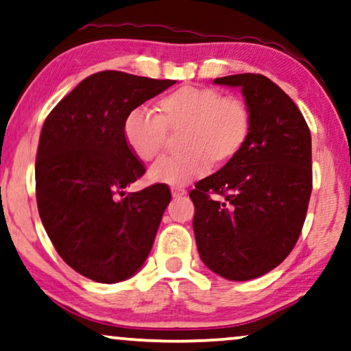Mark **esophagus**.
I'll return each instance as SVG.
<instances>
[{
	"label": "esophagus",
	"mask_w": 351,
	"mask_h": 351,
	"mask_svg": "<svg viewBox=\"0 0 351 351\" xmlns=\"http://www.w3.org/2000/svg\"><path fill=\"white\" fill-rule=\"evenodd\" d=\"M188 191L184 188H180V186H171V195L173 197H181V195H184Z\"/></svg>",
	"instance_id": "obj_1"
}]
</instances>
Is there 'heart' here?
Returning a JSON list of instances; mask_svg holds the SVG:
<instances>
[{
    "mask_svg": "<svg viewBox=\"0 0 351 351\" xmlns=\"http://www.w3.org/2000/svg\"><path fill=\"white\" fill-rule=\"evenodd\" d=\"M160 114L149 106H138L125 120V139L134 156L147 162L162 152L167 127L184 125L183 152L170 154L154 163L151 178L181 186L200 178L213 158L224 160L239 151L250 127L249 109L236 96L217 90L183 86L160 101Z\"/></svg>",
    "mask_w": 351,
    "mask_h": 351,
    "instance_id": "obj_1",
    "label": "heart"
}]
</instances>
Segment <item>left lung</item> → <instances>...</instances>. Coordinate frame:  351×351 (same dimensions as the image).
Returning a JSON list of instances; mask_svg holds the SVG:
<instances>
[{
  "mask_svg": "<svg viewBox=\"0 0 351 351\" xmlns=\"http://www.w3.org/2000/svg\"><path fill=\"white\" fill-rule=\"evenodd\" d=\"M213 83L241 88L250 127L226 165L189 193L195 244L218 276L249 281L282 263L300 236L313 186L311 134L295 102L265 75Z\"/></svg>",
  "mask_w": 351,
  "mask_h": 351,
  "instance_id": "8db88e82",
  "label": "left lung"
}]
</instances>
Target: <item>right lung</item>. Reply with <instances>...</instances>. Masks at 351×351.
<instances>
[{
	"label": "right lung",
	"mask_w": 351,
	"mask_h": 351,
	"mask_svg": "<svg viewBox=\"0 0 351 351\" xmlns=\"http://www.w3.org/2000/svg\"><path fill=\"white\" fill-rule=\"evenodd\" d=\"M175 85L117 70L93 73L51 110L35 163L41 223L65 263L115 284L146 261L171 194L165 184L125 195L144 175L125 139L134 107Z\"/></svg>",
	"instance_id": "1"
}]
</instances>
